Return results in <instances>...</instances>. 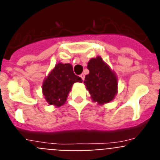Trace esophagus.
Masks as SVG:
<instances>
[{
  "label": "esophagus",
  "instance_id": "1",
  "mask_svg": "<svg viewBox=\"0 0 160 160\" xmlns=\"http://www.w3.org/2000/svg\"><path fill=\"white\" fill-rule=\"evenodd\" d=\"M80 77H81L83 81H84V79H85V74H84V73H82L81 75H80Z\"/></svg>",
  "mask_w": 160,
  "mask_h": 160
}]
</instances>
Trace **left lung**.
<instances>
[{"instance_id": "left-lung-1", "label": "left lung", "mask_w": 160, "mask_h": 160, "mask_svg": "<svg viewBox=\"0 0 160 160\" xmlns=\"http://www.w3.org/2000/svg\"><path fill=\"white\" fill-rule=\"evenodd\" d=\"M84 83L90 92L93 101L103 104L114 99L117 94V78L114 72L102 61V58L90 59Z\"/></svg>"}]
</instances>
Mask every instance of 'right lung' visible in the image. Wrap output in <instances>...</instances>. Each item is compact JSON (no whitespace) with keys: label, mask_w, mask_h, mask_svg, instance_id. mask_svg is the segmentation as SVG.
<instances>
[{"label":"right lung","mask_w":160,"mask_h":160,"mask_svg":"<svg viewBox=\"0 0 160 160\" xmlns=\"http://www.w3.org/2000/svg\"><path fill=\"white\" fill-rule=\"evenodd\" d=\"M78 82H82V80L74 74L71 65L58 63L43 82L45 98L49 105L61 107L66 102L73 83Z\"/></svg>","instance_id":"1"}]
</instances>
